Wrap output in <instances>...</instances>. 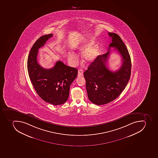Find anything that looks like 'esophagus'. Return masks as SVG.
Instances as JSON below:
<instances>
[{"instance_id":"obj_1","label":"esophagus","mask_w":158,"mask_h":158,"mask_svg":"<svg viewBox=\"0 0 158 158\" xmlns=\"http://www.w3.org/2000/svg\"><path fill=\"white\" fill-rule=\"evenodd\" d=\"M83 73H84V71H83V70L81 69H79V70H78V74H77V76H78V77L82 76H83Z\"/></svg>"}]
</instances>
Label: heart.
<instances>
[{
	"label": "heart",
	"instance_id": "1",
	"mask_svg": "<svg viewBox=\"0 0 158 158\" xmlns=\"http://www.w3.org/2000/svg\"><path fill=\"white\" fill-rule=\"evenodd\" d=\"M94 41L93 40H89L85 44L80 47L79 51L83 52V60L85 62H89L93 61L98 55V47L97 45L92 47ZM68 58L70 62L76 64L77 57L73 52H70L68 55Z\"/></svg>",
	"mask_w": 158,
	"mask_h": 158
}]
</instances>
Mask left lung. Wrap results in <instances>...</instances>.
<instances>
[{"mask_svg":"<svg viewBox=\"0 0 158 158\" xmlns=\"http://www.w3.org/2000/svg\"><path fill=\"white\" fill-rule=\"evenodd\" d=\"M111 37L110 48H114L122 57V64L115 72L109 70L106 66L110 50L97 56L84 72L86 89L89 100L97 105L111 102L117 98L126 88L131 73L130 54L121 37L115 33H108Z\"/></svg>","mask_w":158,"mask_h":158,"instance_id":"8db88e82","label":"left lung"}]
</instances>
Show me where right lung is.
<instances>
[{
    "label": "right lung",
    "mask_w": 158,
    "mask_h": 158,
    "mask_svg": "<svg viewBox=\"0 0 158 158\" xmlns=\"http://www.w3.org/2000/svg\"><path fill=\"white\" fill-rule=\"evenodd\" d=\"M52 34L41 36L34 44L28 55L27 70L31 82L39 96L48 103L57 106L68 100L70 85L77 77V69L57 61L53 68L45 69L37 62L39 49Z\"/></svg>",
    "instance_id": "right-lung-1"
}]
</instances>
